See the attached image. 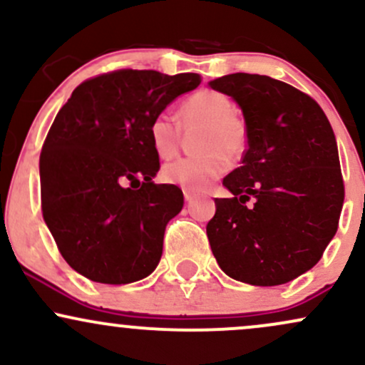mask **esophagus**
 <instances>
[{
    "mask_svg": "<svg viewBox=\"0 0 365 365\" xmlns=\"http://www.w3.org/2000/svg\"><path fill=\"white\" fill-rule=\"evenodd\" d=\"M183 197H185V200H187V204H190L192 200H194V194H192V192H188V190H185L183 192Z\"/></svg>",
    "mask_w": 365,
    "mask_h": 365,
    "instance_id": "obj_1",
    "label": "esophagus"
}]
</instances>
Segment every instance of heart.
I'll return each mask as SVG.
<instances>
[{"label": "heart", "mask_w": 365, "mask_h": 365, "mask_svg": "<svg viewBox=\"0 0 365 365\" xmlns=\"http://www.w3.org/2000/svg\"><path fill=\"white\" fill-rule=\"evenodd\" d=\"M233 113V104L217 91H199L182 103L178 110L185 132H195V148L200 154L166 163L161 178L187 190H204L225 173L228 161L244 156L247 132ZM149 139L154 153L168 159L182 145V130L168 113H159L149 123Z\"/></svg>", "instance_id": "1"}]
</instances>
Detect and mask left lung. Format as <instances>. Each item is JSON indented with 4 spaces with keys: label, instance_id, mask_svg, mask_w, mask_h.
Here are the masks:
<instances>
[{
    "label": "left lung",
    "instance_id": "left-lung-1",
    "mask_svg": "<svg viewBox=\"0 0 365 365\" xmlns=\"http://www.w3.org/2000/svg\"><path fill=\"white\" fill-rule=\"evenodd\" d=\"M242 108L247 149L225 177L206 226L230 278L274 287L316 266L334 237L345 199L336 139L311 96L266 75L232 73L209 82Z\"/></svg>",
    "mask_w": 365,
    "mask_h": 365
}]
</instances>
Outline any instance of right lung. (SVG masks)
I'll use <instances>...</instances> for the list:
<instances>
[{
	"instance_id": "obj_1",
	"label": "right lung",
	"mask_w": 365,
	"mask_h": 365,
	"mask_svg": "<svg viewBox=\"0 0 365 365\" xmlns=\"http://www.w3.org/2000/svg\"><path fill=\"white\" fill-rule=\"evenodd\" d=\"M199 83L197 73L116 70L82 82L58 111L41 150V207L77 273L125 284L156 269L183 194L153 182L149 123Z\"/></svg>"
}]
</instances>
